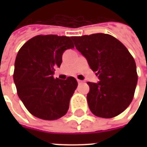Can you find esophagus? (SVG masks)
<instances>
[{"instance_id": "esophagus-1", "label": "esophagus", "mask_w": 147, "mask_h": 147, "mask_svg": "<svg viewBox=\"0 0 147 147\" xmlns=\"http://www.w3.org/2000/svg\"><path fill=\"white\" fill-rule=\"evenodd\" d=\"M77 81H78V84H81V83L83 82V81H82V80H78H78H77Z\"/></svg>"}]
</instances>
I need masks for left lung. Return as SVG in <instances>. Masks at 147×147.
<instances>
[{"label":"left lung","instance_id":"obj_1","mask_svg":"<svg viewBox=\"0 0 147 147\" xmlns=\"http://www.w3.org/2000/svg\"><path fill=\"white\" fill-rule=\"evenodd\" d=\"M74 44L96 71L97 83L87 82V100L95 116L111 118L130 105L137 84V66L124 45L109 34L72 36Z\"/></svg>","mask_w":147,"mask_h":147}]
</instances>
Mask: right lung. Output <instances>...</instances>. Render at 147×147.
Wrapping results in <instances>:
<instances>
[{
	"label": "right lung",
	"mask_w": 147,
	"mask_h": 147,
	"mask_svg": "<svg viewBox=\"0 0 147 147\" xmlns=\"http://www.w3.org/2000/svg\"><path fill=\"white\" fill-rule=\"evenodd\" d=\"M74 48L71 37L39 35L28 40L17 53L13 82L17 94L33 116L53 121L66 114L78 82L73 77L54 78L62 54Z\"/></svg>",
	"instance_id": "add662e5"
}]
</instances>
